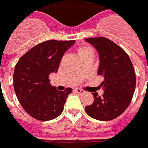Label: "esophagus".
Listing matches in <instances>:
<instances>
[{
	"label": "esophagus",
	"instance_id": "esophagus-1",
	"mask_svg": "<svg viewBox=\"0 0 148 148\" xmlns=\"http://www.w3.org/2000/svg\"><path fill=\"white\" fill-rule=\"evenodd\" d=\"M75 91H76L78 94H84V92H85L83 89H80V88H76Z\"/></svg>",
	"mask_w": 148,
	"mask_h": 148
}]
</instances>
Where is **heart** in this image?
Here are the masks:
<instances>
[{
  "instance_id": "obj_1",
  "label": "heart",
  "mask_w": 148,
  "mask_h": 148,
  "mask_svg": "<svg viewBox=\"0 0 148 148\" xmlns=\"http://www.w3.org/2000/svg\"><path fill=\"white\" fill-rule=\"evenodd\" d=\"M88 51H91V49L89 48V47H80V48L78 49V55L80 56V55L87 52Z\"/></svg>"
}]
</instances>
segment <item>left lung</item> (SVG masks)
<instances>
[{"label":"left lung","mask_w":148,"mask_h":148,"mask_svg":"<svg viewBox=\"0 0 148 148\" xmlns=\"http://www.w3.org/2000/svg\"><path fill=\"white\" fill-rule=\"evenodd\" d=\"M85 41L99 54L97 75L104 77L99 86L103 95L92 92L93 103L85 107V111L92 119L110 121L122 114L132 100L136 84L134 67L127 52L106 38H89Z\"/></svg>","instance_id":"8db88e82"}]
</instances>
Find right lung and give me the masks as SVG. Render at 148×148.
Here are the masks:
<instances>
[{
    "label": "right lung",
    "mask_w": 148,
    "mask_h": 148,
    "mask_svg": "<svg viewBox=\"0 0 148 148\" xmlns=\"http://www.w3.org/2000/svg\"><path fill=\"white\" fill-rule=\"evenodd\" d=\"M75 40H48L36 45L25 53L15 66L14 88L19 102L34 119L49 121L57 118L71 88L58 91L50 84L49 75L58 72L62 57Z\"/></svg>",
    "instance_id": "obj_1"
}]
</instances>
